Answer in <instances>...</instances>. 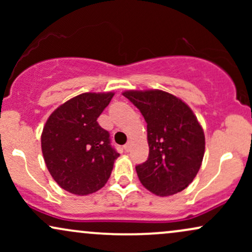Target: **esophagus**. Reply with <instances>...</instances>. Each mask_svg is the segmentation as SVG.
Masks as SVG:
<instances>
[{
  "label": "esophagus",
  "instance_id": "34e87169",
  "mask_svg": "<svg viewBox=\"0 0 252 252\" xmlns=\"http://www.w3.org/2000/svg\"><path fill=\"white\" fill-rule=\"evenodd\" d=\"M123 148H124V150H126V153H128L129 150H130V143H126V144H124V147H123Z\"/></svg>",
  "mask_w": 252,
  "mask_h": 252
}]
</instances>
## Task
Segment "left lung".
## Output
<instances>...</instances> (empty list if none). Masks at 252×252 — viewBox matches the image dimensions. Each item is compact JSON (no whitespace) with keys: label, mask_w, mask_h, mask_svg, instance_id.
Segmentation results:
<instances>
[{"label":"left lung","mask_w":252,"mask_h":252,"mask_svg":"<svg viewBox=\"0 0 252 252\" xmlns=\"http://www.w3.org/2000/svg\"><path fill=\"white\" fill-rule=\"evenodd\" d=\"M147 122L149 155L137 164L141 184L160 196L186 189L200 169L205 153L204 130L195 115L178 97L161 90L126 91Z\"/></svg>","instance_id":"1"}]
</instances>
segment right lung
<instances>
[{"label":"right lung","mask_w":252,"mask_h":252,"mask_svg":"<svg viewBox=\"0 0 252 252\" xmlns=\"http://www.w3.org/2000/svg\"><path fill=\"white\" fill-rule=\"evenodd\" d=\"M112 97V92H86L63 103L48 117L41 135L42 155L63 189L88 195L102 189L110 178L120 154L97 118Z\"/></svg>","instance_id":"right-lung-1"}]
</instances>
